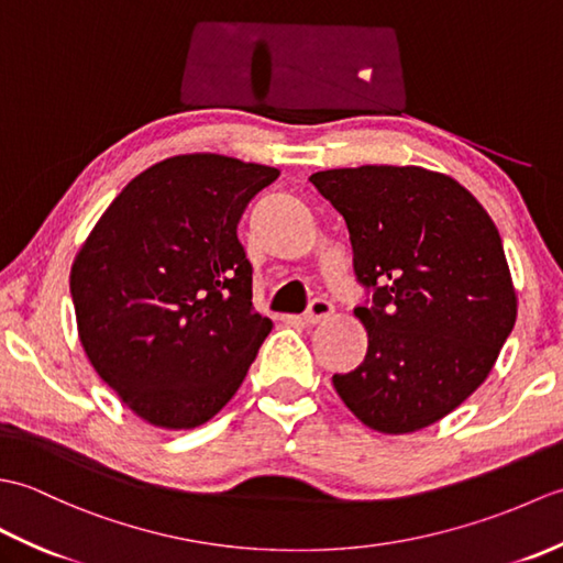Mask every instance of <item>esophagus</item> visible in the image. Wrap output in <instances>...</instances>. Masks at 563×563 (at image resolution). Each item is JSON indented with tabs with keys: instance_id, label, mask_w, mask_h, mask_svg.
Wrapping results in <instances>:
<instances>
[{
	"instance_id": "esophagus-1",
	"label": "esophagus",
	"mask_w": 563,
	"mask_h": 563,
	"mask_svg": "<svg viewBox=\"0 0 563 563\" xmlns=\"http://www.w3.org/2000/svg\"><path fill=\"white\" fill-rule=\"evenodd\" d=\"M333 314V302L327 300V297H314L312 302H309L307 312H305V321L307 324H319V321H324Z\"/></svg>"
}]
</instances>
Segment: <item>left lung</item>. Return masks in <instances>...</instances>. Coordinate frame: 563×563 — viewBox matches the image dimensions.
<instances>
[{
  "instance_id": "left-lung-1",
  "label": "left lung",
  "mask_w": 563,
  "mask_h": 563,
  "mask_svg": "<svg viewBox=\"0 0 563 563\" xmlns=\"http://www.w3.org/2000/svg\"><path fill=\"white\" fill-rule=\"evenodd\" d=\"M309 181L351 234L373 292L355 307L365 361L333 375L343 404L379 433H413L476 391L518 317L494 220L454 178L423 166L329 169Z\"/></svg>"
}]
</instances>
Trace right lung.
<instances>
[{
  "label": "right lung",
  "instance_id": "add662e5",
  "mask_svg": "<svg viewBox=\"0 0 563 563\" xmlns=\"http://www.w3.org/2000/svg\"><path fill=\"white\" fill-rule=\"evenodd\" d=\"M280 176L222 154H178L115 196L71 263L89 363L130 411L166 430L230 401L273 329L251 307L236 224Z\"/></svg>",
  "mask_w": 563,
  "mask_h": 563
}]
</instances>
